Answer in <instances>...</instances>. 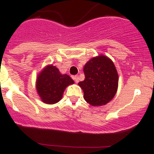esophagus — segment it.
Listing matches in <instances>:
<instances>
[{
    "instance_id": "esophagus-1",
    "label": "esophagus",
    "mask_w": 154,
    "mask_h": 154,
    "mask_svg": "<svg viewBox=\"0 0 154 154\" xmlns=\"http://www.w3.org/2000/svg\"><path fill=\"white\" fill-rule=\"evenodd\" d=\"M73 78H74V81H75V83H77L79 82V77L78 76H74V77H73Z\"/></svg>"
}]
</instances>
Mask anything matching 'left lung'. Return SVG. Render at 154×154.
Segmentation results:
<instances>
[{
	"mask_svg": "<svg viewBox=\"0 0 154 154\" xmlns=\"http://www.w3.org/2000/svg\"><path fill=\"white\" fill-rule=\"evenodd\" d=\"M83 71L85 80L78 85L87 103L100 106L111 101L119 86V74L111 59L102 54L93 57L86 63Z\"/></svg>",
	"mask_w": 154,
	"mask_h": 154,
	"instance_id": "8db88e82",
	"label": "left lung"
}]
</instances>
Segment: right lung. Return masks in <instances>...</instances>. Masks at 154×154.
Returning <instances> with one entry per match:
<instances>
[{
	"instance_id": "right-lung-1",
	"label": "right lung",
	"mask_w": 154,
	"mask_h": 154,
	"mask_svg": "<svg viewBox=\"0 0 154 154\" xmlns=\"http://www.w3.org/2000/svg\"><path fill=\"white\" fill-rule=\"evenodd\" d=\"M74 81L68 75L63 74L56 66L48 65L38 73L35 88L40 99L46 104H54L62 99L67 86Z\"/></svg>"
}]
</instances>
